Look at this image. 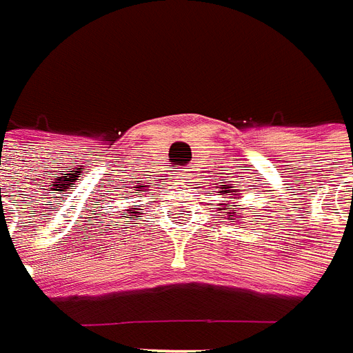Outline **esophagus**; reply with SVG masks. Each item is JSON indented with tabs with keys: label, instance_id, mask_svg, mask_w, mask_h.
I'll use <instances>...</instances> for the list:
<instances>
[{
	"label": "esophagus",
	"instance_id": "1",
	"mask_svg": "<svg viewBox=\"0 0 353 353\" xmlns=\"http://www.w3.org/2000/svg\"><path fill=\"white\" fill-rule=\"evenodd\" d=\"M188 176H190L188 171H184V169H179V171H176V176H174V179H176V181H179V182H188V181H186Z\"/></svg>",
	"mask_w": 353,
	"mask_h": 353
}]
</instances>
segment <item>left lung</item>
<instances>
[{
	"instance_id": "1",
	"label": "left lung",
	"mask_w": 353,
	"mask_h": 353,
	"mask_svg": "<svg viewBox=\"0 0 353 353\" xmlns=\"http://www.w3.org/2000/svg\"><path fill=\"white\" fill-rule=\"evenodd\" d=\"M230 188H234V186H230ZM224 194H226V196H228V199L230 201H226V203H219L221 205V207H219V211L221 212H226V216H228V221H236L237 216H239V219H241V212H239V205H236V197L234 196H237V194H234V192H237V190H228L226 188V186H224ZM224 194H222L221 190H219V196H224ZM232 208H237V212H232ZM222 219H224V214H222Z\"/></svg>"
}]
</instances>
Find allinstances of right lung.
Instances as JSON below:
<instances>
[{
  "instance_id": "1",
  "label": "right lung",
  "mask_w": 353,
  "mask_h": 353,
  "mask_svg": "<svg viewBox=\"0 0 353 353\" xmlns=\"http://www.w3.org/2000/svg\"><path fill=\"white\" fill-rule=\"evenodd\" d=\"M132 208L135 209L134 212L132 211ZM137 211H139V207H137V205H134V207H131V211H129V219L132 216V221H137Z\"/></svg>"
}]
</instances>
